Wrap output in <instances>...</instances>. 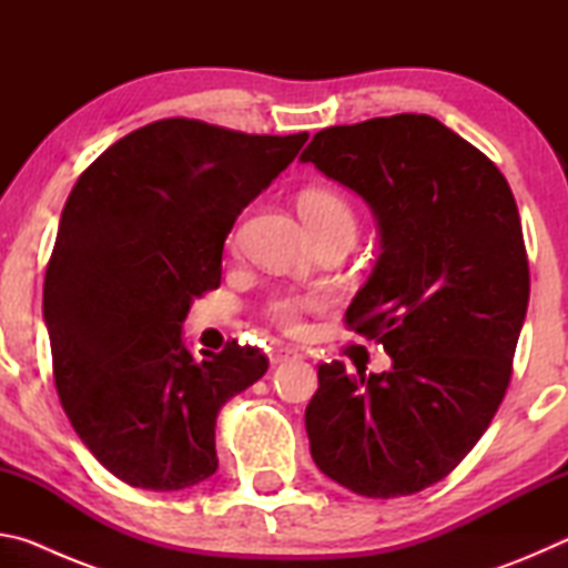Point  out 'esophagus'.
<instances>
[{
  "instance_id": "1",
  "label": "esophagus",
  "mask_w": 568,
  "mask_h": 568,
  "mask_svg": "<svg viewBox=\"0 0 568 568\" xmlns=\"http://www.w3.org/2000/svg\"><path fill=\"white\" fill-rule=\"evenodd\" d=\"M295 355H297V348H293V345L281 343V345H275V348L271 351V363H283L287 358H295Z\"/></svg>"
}]
</instances>
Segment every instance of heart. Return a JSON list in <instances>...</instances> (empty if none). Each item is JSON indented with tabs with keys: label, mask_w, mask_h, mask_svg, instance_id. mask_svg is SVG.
<instances>
[{
	"label": "heart",
	"mask_w": 568,
	"mask_h": 568,
	"mask_svg": "<svg viewBox=\"0 0 568 568\" xmlns=\"http://www.w3.org/2000/svg\"><path fill=\"white\" fill-rule=\"evenodd\" d=\"M297 210L305 225L315 237L335 230H351L355 233V213L348 200L331 187H305L297 195ZM323 307V297L301 293H273L263 305V315L285 333H297L303 328L307 313Z\"/></svg>",
	"instance_id": "heart-1"
}]
</instances>
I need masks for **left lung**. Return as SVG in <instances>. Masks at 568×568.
<instances>
[{
	"label": "left lung",
	"mask_w": 568,
	"mask_h": 568,
	"mask_svg": "<svg viewBox=\"0 0 568 568\" xmlns=\"http://www.w3.org/2000/svg\"><path fill=\"white\" fill-rule=\"evenodd\" d=\"M301 160L378 217L383 253L345 325L393 358L368 378L318 365L305 408L313 460L358 496L418 494L466 458L511 383L531 287L514 192L430 114L335 124Z\"/></svg>",
	"instance_id": "1"
}]
</instances>
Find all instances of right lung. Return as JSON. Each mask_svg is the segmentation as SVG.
<instances>
[{"label":"right lung","instance_id":"right-lung-1","mask_svg":"<svg viewBox=\"0 0 568 568\" xmlns=\"http://www.w3.org/2000/svg\"><path fill=\"white\" fill-rule=\"evenodd\" d=\"M305 140L158 120L104 150L67 197L44 275L54 386L124 484L182 491L215 474L217 413L265 376L267 355L227 341L195 361L182 321L220 285L237 215Z\"/></svg>","mask_w":568,"mask_h":568}]
</instances>
